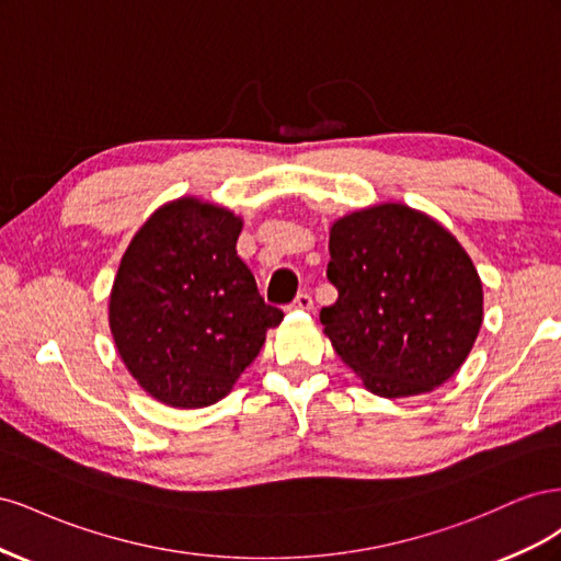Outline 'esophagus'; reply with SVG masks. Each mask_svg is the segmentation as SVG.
I'll use <instances>...</instances> for the list:
<instances>
[{
    "label": "esophagus",
    "mask_w": 561,
    "mask_h": 561,
    "mask_svg": "<svg viewBox=\"0 0 561 561\" xmlns=\"http://www.w3.org/2000/svg\"><path fill=\"white\" fill-rule=\"evenodd\" d=\"M293 307L299 309V311H311L313 309V299H311L309 293H299L295 297V301H293Z\"/></svg>",
    "instance_id": "esophagus-1"
}]
</instances>
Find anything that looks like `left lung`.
Segmentation results:
<instances>
[{
	"label": "left lung",
	"mask_w": 561,
	"mask_h": 561,
	"mask_svg": "<svg viewBox=\"0 0 561 561\" xmlns=\"http://www.w3.org/2000/svg\"><path fill=\"white\" fill-rule=\"evenodd\" d=\"M320 311L334 351L381 398L431 393L456 375L482 328V280L426 213L381 203L336 219Z\"/></svg>",
	"instance_id": "obj_1"
}]
</instances>
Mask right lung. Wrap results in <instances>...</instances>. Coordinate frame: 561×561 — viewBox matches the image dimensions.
Segmentation results:
<instances>
[{"label":"right lung","mask_w":561,"mask_h":561,"mask_svg":"<svg viewBox=\"0 0 561 561\" xmlns=\"http://www.w3.org/2000/svg\"><path fill=\"white\" fill-rule=\"evenodd\" d=\"M243 219L194 196L133 236L110 295V330L133 379L178 410L229 396L283 311L236 254Z\"/></svg>","instance_id":"1"}]
</instances>
